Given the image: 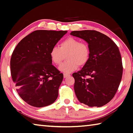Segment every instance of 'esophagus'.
<instances>
[{
    "instance_id": "1",
    "label": "esophagus",
    "mask_w": 133,
    "mask_h": 133,
    "mask_svg": "<svg viewBox=\"0 0 133 133\" xmlns=\"http://www.w3.org/2000/svg\"><path fill=\"white\" fill-rule=\"evenodd\" d=\"M70 76V75L69 74H64V77H65V78H66V77H69Z\"/></svg>"
}]
</instances>
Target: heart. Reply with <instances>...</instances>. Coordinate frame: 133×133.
I'll use <instances>...</instances> for the list:
<instances>
[{
    "label": "heart",
    "mask_w": 133,
    "mask_h": 133,
    "mask_svg": "<svg viewBox=\"0 0 133 133\" xmlns=\"http://www.w3.org/2000/svg\"><path fill=\"white\" fill-rule=\"evenodd\" d=\"M66 55L67 61L59 66L64 73H70L87 64L90 58V49L85 42L74 37H69L59 44L58 48L51 49L49 56L52 63L56 65H60Z\"/></svg>",
    "instance_id": "heart-1"
}]
</instances>
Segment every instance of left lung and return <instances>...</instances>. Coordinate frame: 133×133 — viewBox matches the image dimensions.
Returning <instances> with one entry per match:
<instances>
[{
    "label": "left lung",
    "instance_id": "left-lung-1",
    "mask_svg": "<svg viewBox=\"0 0 133 133\" xmlns=\"http://www.w3.org/2000/svg\"><path fill=\"white\" fill-rule=\"evenodd\" d=\"M70 34L84 39L90 49L87 64L72 74L76 95L89 107H102L114 97L122 77L119 48L109 37L95 30L73 31Z\"/></svg>",
    "mask_w": 133,
    "mask_h": 133
}]
</instances>
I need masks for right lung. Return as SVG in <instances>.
Masks as SVG:
<instances>
[{"mask_svg":"<svg viewBox=\"0 0 133 133\" xmlns=\"http://www.w3.org/2000/svg\"><path fill=\"white\" fill-rule=\"evenodd\" d=\"M66 32L36 30L23 38L13 51L12 80L19 95L31 106H47L57 98L63 74L51 64L49 53Z\"/></svg>","mask_w":133,"mask_h":133,"instance_id":"obj_1","label":"right lung"}]
</instances>
